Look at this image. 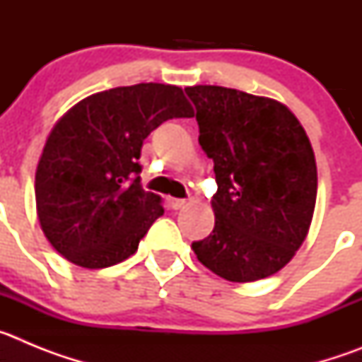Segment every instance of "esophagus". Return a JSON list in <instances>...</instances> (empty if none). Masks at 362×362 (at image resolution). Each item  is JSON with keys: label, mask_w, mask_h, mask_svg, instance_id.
I'll return each instance as SVG.
<instances>
[{"label": "esophagus", "mask_w": 362, "mask_h": 362, "mask_svg": "<svg viewBox=\"0 0 362 362\" xmlns=\"http://www.w3.org/2000/svg\"><path fill=\"white\" fill-rule=\"evenodd\" d=\"M168 204H170V209L181 210V209H185V206H187V201H185V199H174V197H170V199H168Z\"/></svg>", "instance_id": "34e87169"}]
</instances>
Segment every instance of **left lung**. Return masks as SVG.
<instances>
[{"label":"left lung","instance_id":"8db88e82","mask_svg":"<svg viewBox=\"0 0 362 362\" xmlns=\"http://www.w3.org/2000/svg\"><path fill=\"white\" fill-rule=\"evenodd\" d=\"M199 145L214 159L216 225L192 243L199 263L232 283L274 276L312 225L317 166L312 143L286 105L216 85L187 86Z\"/></svg>","mask_w":362,"mask_h":362}]
</instances>
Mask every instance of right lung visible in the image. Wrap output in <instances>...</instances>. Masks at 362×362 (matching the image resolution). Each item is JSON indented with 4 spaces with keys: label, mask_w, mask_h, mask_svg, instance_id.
<instances>
[{
    "label": "right lung",
    "mask_w": 362,
    "mask_h": 362,
    "mask_svg": "<svg viewBox=\"0 0 362 362\" xmlns=\"http://www.w3.org/2000/svg\"><path fill=\"white\" fill-rule=\"evenodd\" d=\"M183 88L117 86L81 99L50 130L36 168V212L50 245L88 270L117 264L163 216L141 187V146L172 117H192Z\"/></svg>",
    "instance_id": "right-lung-1"
}]
</instances>
